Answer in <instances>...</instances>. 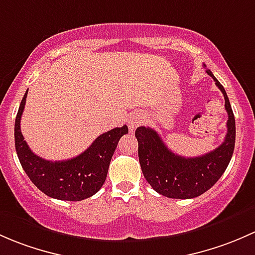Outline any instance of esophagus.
Returning a JSON list of instances; mask_svg holds the SVG:
<instances>
[{
	"mask_svg": "<svg viewBox=\"0 0 255 255\" xmlns=\"http://www.w3.org/2000/svg\"><path fill=\"white\" fill-rule=\"evenodd\" d=\"M142 115L138 114V113H136V114L131 115L130 119H128V128H130V131H133L136 128L138 127V125L142 123Z\"/></svg>",
	"mask_w": 255,
	"mask_h": 255,
	"instance_id": "34e87169",
	"label": "esophagus"
}]
</instances>
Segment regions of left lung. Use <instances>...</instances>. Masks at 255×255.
Listing matches in <instances>:
<instances>
[{"instance_id": "8db88e82", "label": "left lung", "mask_w": 255, "mask_h": 255, "mask_svg": "<svg viewBox=\"0 0 255 255\" xmlns=\"http://www.w3.org/2000/svg\"><path fill=\"white\" fill-rule=\"evenodd\" d=\"M204 67L205 64H204ZM206 73L225 97L228 114L225 141L214 151L198 157H183L173 153L164 145L161 136L151 128H136L138 161L143 177L161 195L172 199H193L209 190L221 178L232 158L236 141V122L224 86L210 70Z\"/></svg>"}]
</instances>
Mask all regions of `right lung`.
I'll return each instance as SVG.
<instances>
[{
  "label": "right lung",
  "mask_w": 255,
  "mask_h": 255,
  "mask_svg": "<svg viewBox=\"0 0 255 255\" xmlns=\"http://www.w3.org/2000/svg\"><path fill=\"white\" fill-rule=\"evenodd\" d=\"M25 92L14 124L15 151L23 169L34 185L50 198L81 201L91 198L104 184L110 161L120 137L128 133V127L115 128L102 133L77 157L66 161H46L31 152L20 132V118L24 110Z\"/></svg>",
  "instance_id": "right-lung-1"
}]
</instances>
